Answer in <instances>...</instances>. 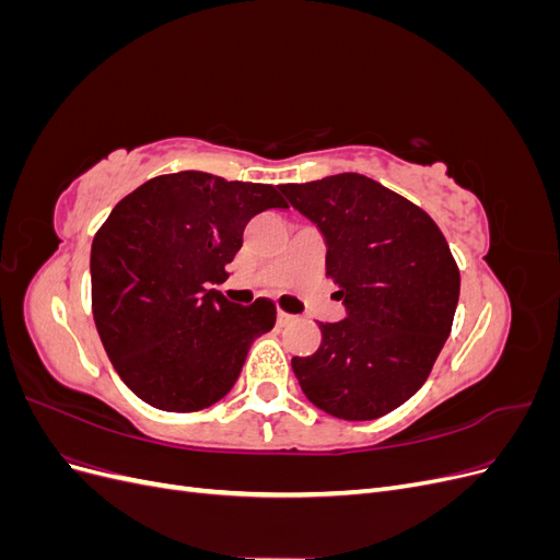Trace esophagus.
<instances>
[{"instance_id": "esophagus-1", "label": "esophagus", "mask_w": 560, "mask_h": 560, "mask_svg": "<svg viewBox=\"0 0 560 560\" xmlns=\"http://www.w3.org/2000/svg\"><path fill=\"white\" fill-rule=\"evenodd\" d=\"M292 322H294V315L278 311V327H287V325H292Z\"/></svg>"}]
</instances>
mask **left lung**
Masks as SVG:
<instances>
[{
  "label": "left lung",
  "mask_w": 560,
  "mask_h": 560,
  "mask_svg": "<svg viewBox=\"0 0 560 560\" xmlns=\"http://www.w3.org/2000/svg\"><path fill=\"white\" fill-rule=\"evenodd\" d=\"M280 191L327 247L346 319L319 322L322 343L292 369L317 409L374 420L411 399L442 352L460 299V273L432 219L358 173Z\"/></svg>",
  "instance_id": "1"
}]
</instances>
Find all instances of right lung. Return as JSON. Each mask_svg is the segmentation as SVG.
<instances>
[{
    "label": "right lung",
    "mask_w": 560,
    "mask_h": 560,
    "mask_svg": "<svg viewBox=\"0 0 560 560\" xmlns=\"http://www.w3.org/2000/svg\"><path fill=\"white\" fill-rule=\"evenodd\" d=\"M287 210L270 184L184 171L144 182L95 233L93 317L116 374L161 411L191 413L226 397L273 301L238 306L212 290L252 217Z\"/></svg>",
    "instance_id": "right-lung-1"
}]
</instances>
